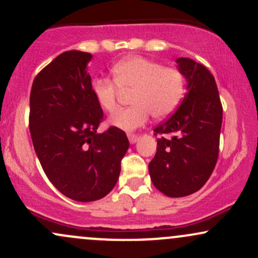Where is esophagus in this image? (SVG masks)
I'll list each match as a JSON object with an SVG mask.
<instances>
[{"label":"esophagus","mask_w":258,"mask_h":258,"mask_svg":"<svg viewBox=\"0 0 258 258\" xmlns=\"http://www.w3.org/2000/svg\"><path fill=\"white\" fill-rule=\"evenodd\" d=\"M127 137H128V141H130V143H131V144L137 143L138 139H139L137 135H132V133H128V135H127Z\"/></svg>","instance_id":"1"}]
</instances>
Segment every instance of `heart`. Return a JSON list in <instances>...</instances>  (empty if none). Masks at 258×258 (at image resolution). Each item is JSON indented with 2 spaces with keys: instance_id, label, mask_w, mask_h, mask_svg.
Instances as JSON below:
<instances>
[{
  "instance_id": "obj_1",
  "label": "heart",
  "mask_w": 258,
  "mask_h": 258,
  "mask_svg": "<svg viewBox=\"0 0 258 258\" xmlns=\"http://www.w3.org/2000/svg\"><path fill=\"white\" fill-rule=\"evenodd\" d=\"M112 79L98 78L92 82L97 104L108 114L120 108L122 93H131L132 106L111 119V125L133 131L146 125L149 117H166L178 105L184 91V78L179 70L164 67L143 57H130L115 65Z\"/></svg>"
}]
</instances>
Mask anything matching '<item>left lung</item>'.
Returning a JSON list of instances; mask_svg holds the SVG:
<instances>
[{"instance_id":"left-lung-1","label":"left lung","mask_w":258,"mask_h":258,"mask_svg":"<svg viewBox=\"0 0 258 258\" xmlns=\"http://www.w3.org/2000/svg\"><path fill=\"white\" fill-rule=\"evenodd\" d=\"M186 93L173 115L155 127L161 135L149 162L153 184L171 198L186 197L207 182L220 150L222 109L215 78L193 59H176ZM168 134V139L163 136Z\"/></svg>"}]
</instances>
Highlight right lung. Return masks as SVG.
<instances>
[{
	"instance_id": "obj_1",
	"label": "right lung",
	"mask_w": 258,
	"mask_h": 258,
	"mask_svg": "<svg viewBox=\"0 0 258 258\" xmlns=\"http://www.w3.org/2000/svg\"><path fill=\"white\" fill-rule=\"evenodd\" d=\"M91 59V53L68 51L43 68L32 82L29 115L46 176L61 194L82 203L110 193L130 146L117 127L97 132L103 110L92 93Z\"/></svg>"
}]
</instances>
